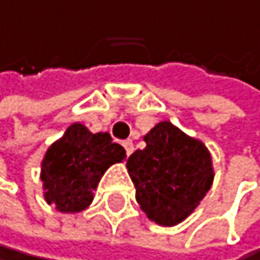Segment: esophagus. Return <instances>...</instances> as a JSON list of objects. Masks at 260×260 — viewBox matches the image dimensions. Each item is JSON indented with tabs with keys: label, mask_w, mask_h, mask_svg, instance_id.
<instances>
[{
	"label": "esophagus",
	"mask_w": 260,
	"mask_h": 260,
	"mask_svg": "<svg viewBox=\"0 0 260 260\" xmlns=\"http://www.w3.org/2000/svg\"><path fill=\"white\" fill-rule=\"evenodd\" d=\"M122 146H124V149H126V154H127V155H131V154L134 152V144H133V141H131V139L122 141Z\"/></svg>",
	"instance_id": "esophagus-1"
}]
</instances>
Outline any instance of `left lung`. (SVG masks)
Segmentation results:
<instances>
[{
	"label": "left lung",
	"instance_id": "obj_1",
	"mask_svg": "<svg viewBox=\"0 0 260 260\" xmlns=\"http://www.w3.org/2000/svg\"><path fill=\"white\" fill-rule=\"evenodd\" d=\"M146 147L127 159V172L142 211L162 226L187 218L211 188V155L203 142L188 138L169 121L144 138Z\"/></svg>",
	"mask_w": 260,
	"mask_h": 260
}]
</instances>
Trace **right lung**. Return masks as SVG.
Listing matches in <instances>:
<instances>
[{"instance_id":"right-lung-1","label":"right lung","mask_w":260,"mask_h":260,"mask_svg":"<svg viewBox=\"0 0 260 260\" xmlns=\"http://www.w3.org/2000/svg\"><path fill=\"white\" fill-rule=\"evenodd\" d=\"M124 159V147L108 133L91 134L83 124H72L42 160L45 200L62 213L85 210L106 169Z\"/></svg>"}]
</instances>
